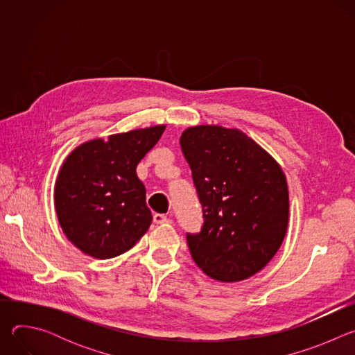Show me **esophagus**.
<instances>
[{
  "instance_id": "34e87169",
  "label": "esophagus",
  "mask_w": 355,
  "mask_h": 355,
  "mask_svg": "<svg viewBox=\"0 0 355 355\" xmlns=\"http://www.w3.org/2000/svg\"><path fill=\"white\" fill-rule=\"evenodd\" d=\"M153 219H155V223H157V225H163V223H170L171 222V219H168L166 215H162V214H156Z\"/></svg>"
}]
</instances>
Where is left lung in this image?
Wrapping results in <instances>:
<instances>
[{"label":"left lung","mask_w":355,"mask_h":355,"mask_svg":"<svg viewBox=\"0 0 355 355\" xmlns=\"http://www.w3.org/2000/svg\"><path fill=\"white\" fill-rule=\"evenodd\" d=\"M204 211L191 257L209 278L240 282L277 254L288 229L289 193L279 163L236 128L198 125L180 139Z\"/></svg>","instance_id":"8db88e82"}]
</instances>
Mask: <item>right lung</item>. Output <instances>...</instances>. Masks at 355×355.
Listing matches in <instances>:
<instances>
[{
  "label": "right lung",
  "instance_id": "right-lung-1",
  "mask_svg": "<svg viewBox=\"0 0 355 355\" xmlns=\"http://www.w3.org/2000/svg\"><path fill=\"white\" fill-rule=\"evenodd\" d=\"M164 129L156 125L92 139L66 157L55 184V208L64 236L84 254L118 257L148 230L153 216L136 167Z\"/></svg>",
  "mask_w": 355,
  "mask_h": 355
}]
</instances>
